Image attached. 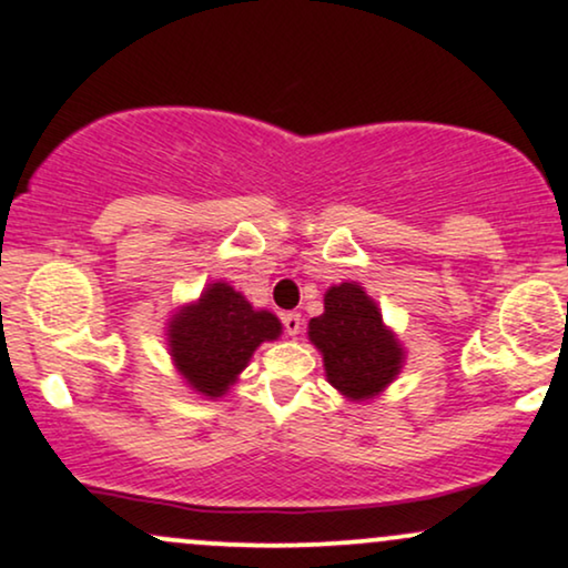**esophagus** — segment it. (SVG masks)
<instances>
[{"mask_svg": "<svg viewBox=\"0 0 568 568\" xmlns=\"http://www.w3.org/2000/svg\"><path fill=\"white\" fill-rule=\"evenodd\" d=\"M283 325H285V333H288V335H298L301 325H304V320H301L298 312H288L283 317Z\"/></svg>", "mask_w": 568, "mask_h": 568, "instance_id": "obj_1", "label": "esophagus"}]
</instances>
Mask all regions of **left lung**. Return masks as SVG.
Segmentation results:
<instances>
[{"label":"left lung","mask_w":568,"mask_h":568,"mask_svg":"<svg viewBox=\"0 0 568 568\" xmlns=\"http://www.w3.org/2000/svg\"><path fill=\"white\" fill-rule=\"evenodd\" d=\"M308 341L320 348L327 383L351 400L375 398L396 379L406 351L385 327L383 314L358 283L333 285L325 312L308 322Z\"/></svg>","instance_id":"left-lung-1"}]
</instances>
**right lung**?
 <instances>
[{
    "instance_id": "add662e5",
    "label": "right lung",
    "mask_w": 568,
    "mask_h": 568,
    "mask_svg": "<svg viewBox=\"0 0 568 568\" xmlns=\"http://www.w3.org/2000/svg\"><path fill=\"white\" fill-rule=\"evenodd\" d=\"M283 325L267 308H254L233 285L210 283L204 293L172 314L168 346L175 369L199 396H225L254 351L277 341Z\"/></svg>"
}]
</instances>
